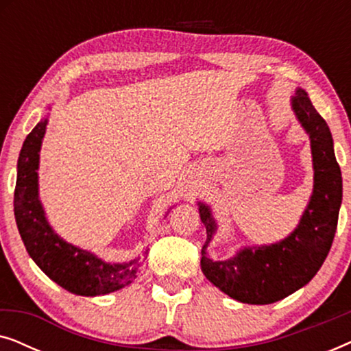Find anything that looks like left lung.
Listing matches in <instances>:
<instances>
[{
    "instance_id": "obj_1",
    "label": "left lung",
    "mask_w": 351,
    "mask_h": 351,
    "mask_svg": "<svg viewBox=\"0 0 351 351\" xmlns=\"http://www.w3.org/2000/svg\"><path fill=\"white\" fill-rule=\"evenodd\" d=\"M292 108L310 136L315 169L313 195L299 227L271 246L246 247L228 261L214 262L206 247L213 239L215 222L208 206L199 203L201 222L208 233L201 249V270L215 287L243 304H273L305 286L328 257L337 230L342 174L332 136L305 90H297Z\"/></svg>"
}]
</instances>
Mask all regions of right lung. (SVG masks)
I'll use <instances>...</instances> for the list:
<instances>
[{
  "label": "right lung",
  "mask_w": 351,
  "mask_h": 351,
  "mask_svg": "<svg viewBox=\"0 0 351 351\" xmlns=\"http://www.w3.org/2000/svg\"><path fill=\"white\" fill-rule=\"evenodd\" d=\"M47 119L28 134L17 162L14 215L28 254L52 281L78 295L94 297L118 291L137 276L138 258L128 263H107L94 254L65 243L47 223L38 199V162Z\"/></svg>",
  "instance_id": "1"
}]
</instances>
